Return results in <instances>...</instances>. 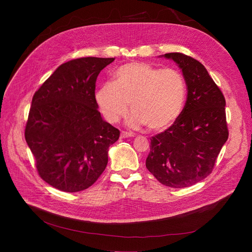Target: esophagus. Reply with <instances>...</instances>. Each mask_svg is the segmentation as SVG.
Segmentation results:
<instances>
[{
	"instance_id": "esophagus-1",
	"label": "esophagus",
	"mask_w": 252,
	"mask_h": 252,
	"mask_svg": "<svg viewBox=\"0 0 252 252\" xmlns=\"http://www.w3.org/2000/svg\"><path fill=\"white\" fill-rule=\"evenodd\" d=\"M121 137L122 138H130V137H134V135L133 134H130V133H127V131H122L121 133Z\"/></svg>"
}]
</instances>
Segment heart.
Masks as SVG:
<instances>
[{
	"instance_id": "b5f03b06",
	"label": "heart",
	"mask_w": 252,
	"mask_h": 252,
	"mask_svg": "<svg viewBox=\"0 0 252 252\" xmlns=\"http://www.w3.org/2000/svg\"><path fill=\"white\" fill-rule=\"evenodd\" d=\"M186 83L176 69H162L148 63L134 62L121 66L114 82L106 83L96 92V101L104 117L117 123L128 110L131 128L148 126L160 131L173 126L186 102Z\"/></svg>"
}]
</instances>
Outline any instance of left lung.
Wrapping results in <instances>:
<instances>
[{"instance_id":"obj_1","label":"left lung","mask_w":252,"mask_h":252,"mask_svg":"<svg viewBox=\"0 0 252 252\" xmlns=\"http://www.w3.org/2000/svg\"><path fill=\"white\" fill-rule=\"evenodd\" d=\"M160 57L177 63L188 94L176 123L151 138L146 167L165 186L190 187L211 173L228 140L226 100L199 61L182 53Z\"/></svg>"}]
</instances>
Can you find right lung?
<instances>
[{
	"mask_svg": "<svg viewBox=\"0 0 252 252\" xmlns=\"http://www.w3.org/2000/svg\"><path fill=\"white\" fill-rule=\"evenodd\" d=\"M115 58L61 64L32 97L25 140L41 178L60 191L88 189L108 162L119 130L105 122L95 98L100 71Z\"/></svg>",
	"mask_w": 252,
	"mask_h": 252,
	"instance_id": "add662e5",
	"label": "right lung"
}]
</instances>
